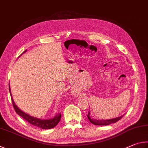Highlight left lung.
Listing matches in <instances>:
<instances>
[{"mask_svg": "<svg viewBox=\"0 0 148 148\" xmlns=\"http://www.w3.org/2000/svg\"><path fill=\"white\" fill-rule=\"evenodd\" d=\"M123 115L120 116V117H118V118H116L114 119H109V120H95V119L91 118L90 112H88V115H87V117H88V120L90 122L93 124H94V125H110V123L117 122V121L120 120V119L123 117Z\"/></svg>", "mask_w": 148, "mask_h": 148, "instance_id": "left-lung-1", "label": "left lung"}]
</instances>
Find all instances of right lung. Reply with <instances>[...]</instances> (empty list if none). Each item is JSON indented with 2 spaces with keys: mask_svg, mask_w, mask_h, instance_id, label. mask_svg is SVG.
I'll return each mask as SVG.
<instances>
[{
  "mask_svg": "<svg viewBox=\"0 0 148 148\" xmlns=\"http://www.w3.org/2000/svg\"><path fill=\"white\" fill-rule=\"evenodd\" d=\"M27 51V50H25L23 53L21 54H23L24 53ZM9 92L10 93V95H11V99H12V105L13 107L14 108V110L18 115H19L20 116L25 119V120L28 121V123H30L32 125L38 127L39 128L43 129H52L57 125V124L59 123L60 120L61 118V114H56L54 116L53 118L51 119H49V120H41V119H39V118H36L34 117H32L30 115L27 114L25 112H23V111L21 110L19 108L17 107V105L15 104V102L14 99H13L12 96V94H11V90H10V87L9 85Z\"/></svg>",
  "mask_w": 148,
  "mask_h": 148,
  "instance_id": "1",
  "label": "right lung"
}]
</instances>
